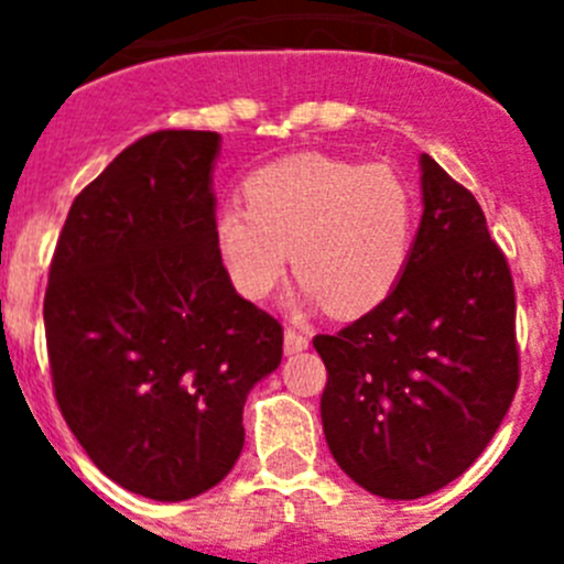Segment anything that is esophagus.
Instances as JSON below:
<instances>
[{
  "label": "esophagus",
  "instance_id": "34e87169",
  "mask_svg": "<svg viewBox=\"0 0 564 564\" xmlns=\"http://www.w3.org/2000/svg\"><path fill=\"white\" fill-rule=\"evenodd\" d=\"M307 336L305 333H299V330H293V327H288L285 330V356H296V352H302V350H307Z\"/></svg>",
  "mask_w": 564,
  "mask_h": 564
}]
</instances>
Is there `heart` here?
<instances>
[{"instance_id": "obj_1", "label": "heart", "mask_w": 564, "mask_h": 564, "mask_svg": "<svg viewBox=\"0 0 564 564\" xmlns=\"http://www.w3.org/2000/svg\"><path fill=\"white\" fill-rule=\"evenodd\" d=\"M246 200L214 217V246L242 296H268L293 259L302 302L361 316L406 271L417 203L392 166L291 154L248 177Z\"/></svg>"}]
</instances>
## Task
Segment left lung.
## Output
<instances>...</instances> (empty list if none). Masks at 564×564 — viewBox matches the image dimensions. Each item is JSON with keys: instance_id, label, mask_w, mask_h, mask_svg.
<instances>
[{"instance_id": "left-lung-1", "label": "left lung", "mask_w": 564, "mask_h": 564, "mask_svg": "<svg viewBox=\"0 0 564 564\" xmlns=\"http://www.w3.org/2000/svg\"><path fill=\"white\" fill-rule=\"evenodd\" d=\"M423 214L381 305L316 336L322 426L344 475L417 500L449 486L500 430L520 381L514 282L475 194L421 154Z\"/></svg>"}]
</instances>
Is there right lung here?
<instances>
[{
	"label": "right lung",
	"instance_id": "add662e5",
	"mask_svg": "<svg viewBox=\"0 0 564 564\" xmlns=\"http://www.w3.org/2000/svg\"><path fill=\"white\" fill-rule=\"evenodd\" d=\"M220 134L163 129L69 206L44 293L58 410L132 495L181 502L237 463L242 406L282 325L239 296L214 246Z\"/></svg>",
	"mask_w": 564,
	"mask_h": 564
}]
</instances>
